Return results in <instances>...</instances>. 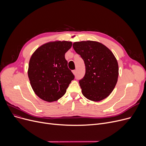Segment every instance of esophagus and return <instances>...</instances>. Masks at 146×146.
Returning <instances> with one entry per match:
<instances>
[{"label":"esophagus","mask_w":146,"mask_h":146,"mask_svg":"<svg viewBox=\"0 0 146 146\" xmlns=\"http://www.w3.org/2000/svg\"><path fill=\"white\" fill-rule=\"evenodd\" d=\"M72 72H73V73L74 75H76V70H73V71H72Z\"/></svg>","instance_id":"obj_1"}]
</instances>
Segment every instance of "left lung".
I'll use <instances>...</instances> for the list:
<instances>
[{
	"mask_svg": "<svg viewBox=\"0 0 146 146\" xmlns=\"http://www.w3.org/2000/svg\"><path fill=\"white\" fill-rule=\"evenodd\" d=\"M73 47L85 64V75L79 80L82 94L90 101L103 100L111 94L118 81L119 68L115 57L97 41L75 42Z\"/></svg>",
	"mask_w": 146,
	"mask_h": 146,
	"instance_id": "1",
	"label": "left lung"
}]
</instances>
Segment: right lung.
Segmentation results:
<instances>
[{
    "label": "right lung",
    "instance_id": "add662e5",
    "mask_svg": "<svg viewBox=\"0 0 146 146\" xmlns=\"http://www.w3.org/2000/svg\"><path fill=\"white\" fill-rule=\"evenodd\" d=\"M72 45L71 41L49 42L38 48L31 57L28 70L30 84L42 100L57 101L74 79L65 58V53Z\"/></svg>",
    "mask_w": 146,
    "mask_h": 146
}]
</instances>
